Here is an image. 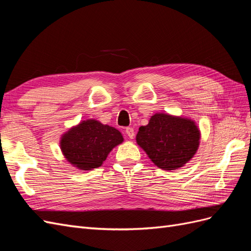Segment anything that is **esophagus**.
Here are the masks:
<instances>
[{"label":"esophagus","instance_id":"obj_1","mask_svg":"<svg viewBox=\"0 0 251 251\" xmlns=\"http://www.w3.org/2000/svg\"><path fill=\"white\" fill-rule=\"evenodd\" d=\"M126 134L128 136V137H130L131 139H133L134 138V136H135V132H134V128L133 127H131V126H127V127H126Z\"/></svg>","mask_w":251,"mask_h":251}]
</instances>
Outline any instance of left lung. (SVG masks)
<instances>
[{
    "mask_svg": "<svg viewBox=\"0 0 251 251\" xmlns=\"http://www.w3.org/2000/svg\"><path fill=\"white\" fill-rule=\"evenodd\" d=\"M200 133L194 121L155 114L148 126L139 127L136 140L158 168L177 170L195 155L199 147Z\"/></svg>",
    "mask_w": 251,
    "mask_h": 251,
    "instance_id": "8db88e82",
    "label": "left lung"
}]
</instances>
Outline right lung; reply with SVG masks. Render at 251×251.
Returning <instances> with one entry per match:
<instances>
[{"label":"right lung","mask_w":251,"mask_h":251,"mask_svg":"<svg viewBox=\"0 0 251 251\" xmlns=\"http://www.w3.org/2000/svg\"><path fill=\"white\" fill-rule=\"evenodd\" d=\"M123 141V135L116 128L91 119L66 133L60 148L71 164L89 171L100 166L112 149Z\"/></svg>","instance_id":"right-lung-1"}]
</instances>
